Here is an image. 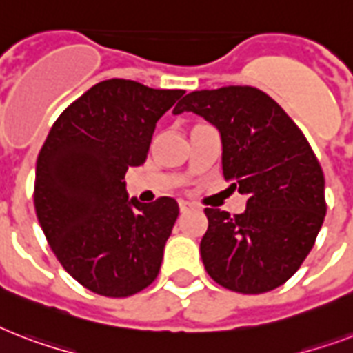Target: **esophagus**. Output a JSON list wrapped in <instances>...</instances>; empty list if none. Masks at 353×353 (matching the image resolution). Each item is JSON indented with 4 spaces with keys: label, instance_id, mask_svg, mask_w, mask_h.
Masks as SVG:
<instances>
[{
    "label": "esophagus",
    "instance_id": "obj_1",
    "mask_svg": "<svg viewBox=\"0 0 353 353\" xmlns=\"http://www.w3.org/2000/svg\"><path fill=\"white\" fill-rule=\"evenodd\" d=\"M192 209H194V205L190 203V201L179 199V210H181L183 214H185V212H188V210H192Z\"/></svg>",
    "mask_w": 353,
    "mask_h": 353
}]
</instances>
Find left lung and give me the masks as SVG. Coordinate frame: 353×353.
Wrapping results in <instances>:
<instances>
[{
  "label": "left lung",
  "mask_w": 353,
  "mask_h": 353,
  "mask_svg": "<svg viewBox=\"0 0 353 353\" xmlns=\"http://www.w3.org/2000/svg\"><path fill=\"white\" fill-rule=\"evenodd\" d=\"M192 112L221 137L223 177L247 194L241 214L205 209L199 243L210 279L245 295L265 293L301 268L326 214L324 174L288 113L251 85L192 91L174 115Z\"/></svg>",
  "instance_id": "left-lung-1"
}]
</instances>
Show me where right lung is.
I'll list each match as a JSON object with an SVG mask.
<instances>
[{
    "instance_id": "obj_1",
    "label": "right lung",
    "mask_w": 353,
    "mask_h": 353,
    "mask_svg": "<svg viewBox=\"0 0 353 353\" xmlns=\"http://www.w3.org/2000/svg\"><path fill=\"white\" fill-rule=\"evenodd\" d=\"M183 90L99 82L52 124L36 161L34 209L54 256L77 282L130 296L155 280L179 207L128 198L124 176L148 155L155 124Z\"/></svg>"
}]
</instances>
